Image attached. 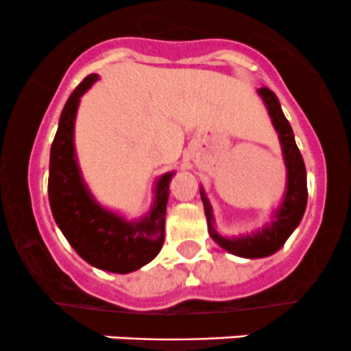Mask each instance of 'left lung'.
Here are the masks:
<instances>
[{
    "label": "left lung",
    "instance_id": "left-lung-1",
    "mask_svg": "<svg viewBox=\"0 0 351 351\" xmlns=\"http://www.w3.org/2000/svg\"><path fill=\"white\" fill-rule=\"evenodd\" d=\"M258 95L265 101V107L268 110L271 123L278 134V139L282 144V153H284V161L287 168V190L280 207L275 210L274 219L270 224L258 229L251 234L238 236V238H226L221 236L214 228V214H212L210 202L205 195L204 189H200V197L204 202V210L207 215L208 234L212 236L215 243L224 247L229 253L241 258H265L277 253L284 246L289 236L295 231L299 222L302 221V215L306 212L307 205V178H306V166H304L302 154L297 147L295 139H293L292 127L289 120L285 119L282 112L280 101L277 95L267 86L260 88Z\"/></svg>",
    "mask_w": 351,
    "mask_h": 351
}]
</instances>
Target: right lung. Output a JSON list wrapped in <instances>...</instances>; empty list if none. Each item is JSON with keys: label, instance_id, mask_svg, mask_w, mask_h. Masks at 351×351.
I'll return each instance as SVG.
<instances>
[{"label": "right lung", "instance_id": "add662e5", "mask_svg": "<svg viewBox=\"0 0 351 351\" xmlns=\"http://www.w3.org/2000/svg\"><path fill=\"white\" fill-rule=\"evenodd\" d=\"M97 80L98 74L84 77L62 108L51 147L49 202L56 224L86 263L112 274H130L154 260L161 251L169 182L175 173L159 176L153 207L139 221H125L95 200L76 161L74 120L81 97Z\"/></svg>", "mask_w": 351, "mask_h": 351}]
</instances>
